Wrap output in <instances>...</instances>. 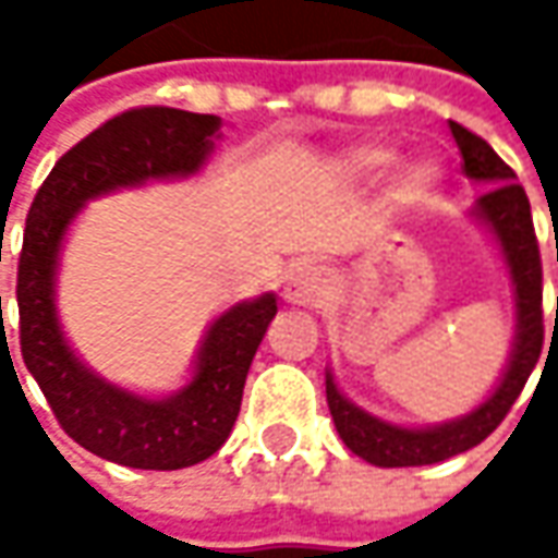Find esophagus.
Returning <instances> with one entry per match:
<instances>
[{
    "instance_id": "1",
    "label": "esophagus",
    "mask_w": 558,
    "mask_h": 558,
    "mask_svg": "<svg viewBox=\"0 0 558 558\" xmlns=\"http://www.w3.org/2000/svg\"><path fill=\"white\" fill-rule=\"evenodd\" d=\"M323 289H326L323 269L304 264V267H298L286 279V301L294 304V307H313L323 298Z\"/></svg>"
}]
</instances>
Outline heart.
I'll list each match as a JSON object with an SVG mask.
<instances>
[{
	"label": "heart",
	"instance_id": "1",
	"mask_svg": "<svg viewBox=\"0 0 558 558\" xmlns=\"http://www.w3.org/2000/svg\"><path fill=\"white\" fill-rule=\"evenodd\" d=\"M391 161H395V151L385 145H356V148H348L341 155L338 167H341L344 180L369 183ZM435 189H438V167L435 163L407 161L397 167V173L388 183V202L397 210H410L418 202H425Z\"/></svg>",
	"mask_w": 558,
	"mask_h": 558
}]
</instances>
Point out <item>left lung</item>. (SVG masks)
Returning <instances> with one entry per match:
<instances>
[{
  "instance_id": "8db88e82",
  "label": "left lung",
  "mask_w": 558,
  "mask_h": 558,
  "mask_svg": "<svg viewBox=\"0 0 558 558\" xmlns=\"http://www.w3.org/2000/svg\"><path fill=\"white\" fill-rule=\"evenodd\" d=\"M450 133L460 145L462 173L475 183L487 185L482 198L472 207V220L487 229L490 242L500 251L509 291L515 304V332L506 366L490 395L469 413L435 425H397L388 418L373 416L369 410L356 407L351 397L338 388L332 369H326V400L332 413L335 428L348 450L360 460L381 465V469H403V465H432L457 453L478 447L512 410L525 388L527 375L534 369L541 348H544V311H541V251L531 223V204L515 173L504 158L475 133L450 120ZM558 260V247H556ZM558 323V301H556Z\"/></svg>"
}]
</instances>
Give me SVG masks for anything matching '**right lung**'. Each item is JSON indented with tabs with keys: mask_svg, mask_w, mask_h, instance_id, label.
Wrapping results in <instances>:
<instances>
[{
	"mask_svg": "<svg viewBox=\"0 0 558 558\" xmlns=\"http://www.w3.org/2000/svg\"><path fill=\"white\" fill-rule=\"evenodd\" d=\"M220 126L217 114L133 108L76 142L39 185L27 214L17 264L21 356L61 428L118 465L173 472L223 447L239 418L251 360L276 316V294L239 301L207 326L183 388L163 397L140 395L98 375L61 329L64 239L83 207L101 195L195 177L223 136Z\"/></svg>",
	"mask_w": 558,
	"mask_h": 558,
	"instance_id": "1",
	"label": "right lung"
}]
</instances>
